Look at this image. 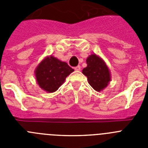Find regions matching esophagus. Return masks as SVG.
Masks as SVG:
<instances>
[{"label": "esophagus", "instance_id": "34e87169", "mask_svg": "<svg viewBox=\"0 0 148 148\" xmlns=\"http://www.w3.org/2000/svg\"><path fill=\"white\" fill-rule=\"evenodd\" d=\"M74 69H75V71H80V70H81V66H75V67L74 68Z\"/></svg>", "mask_w": 148, "mask_h": 148}]
</instances>
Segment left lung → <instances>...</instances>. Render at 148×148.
<instances>
[{
    "mask_svg": "<svg viewBox=\"0 0 148 148\" xmlns=\"http://www.w3.org/2000/svg\"><path fill=\"white\" fill-rule=\"evenodd\" d=\"M87 66L82 70V73L87 77L90 85L97 92L108 87L111 81L110 71L105 61L100 56L92 54L86 60Z\"/></svg>",
    "mask_w": 148,
    "mask_h": 148,
    "instance_id": "obj_1",
    "label": "left lung"
}]
</instances>
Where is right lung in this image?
I'll use <instances>...</instances> for the list:
<instances>
[{"mask_svg":"<svg viewBox=\"0 0 148 148\" xmlns=\"http://www.w3.org/2000/svg\"><path fill=\"white\" fill-rule=\"evenodd\" d=\"M74 71L64 61L52 55L46 56L35 70L36 82L47 92H54L62 85L66 77Z\"/></svg>","mask_w":148,"mask_h":148,"instance_id":"1","label":"right lung"}]
</instances>
